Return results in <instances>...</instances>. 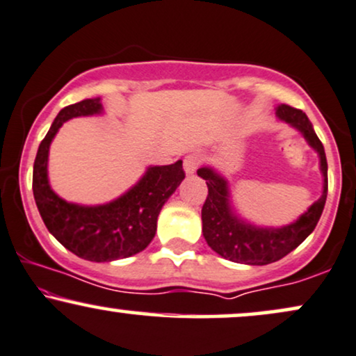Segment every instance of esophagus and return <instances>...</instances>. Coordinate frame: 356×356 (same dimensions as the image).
Wrapping results in <instances>:
<instances>
[{
  "label": "esophagus",
  "instance_id": "1",
  "mask_svg": "<svg viewBox=\"0 0 356 356\" xmlns=\"http://www.w3.org/2000/svg\"><path fill=\"white\" fill-rule=\"evenodd\" d=\"M200 162V157L199 154H189V156H186V159H184V170H186V174H194L197 170V165H199Z\"/></svg>",
  "mask_w": 356,
  "mask_h": 356
}]
</instances>
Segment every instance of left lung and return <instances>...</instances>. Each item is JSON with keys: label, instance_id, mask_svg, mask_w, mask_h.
Returning a JSON list of instances; mask_svg holds the SVG:
<instances>
[{"label": "left lung", "instance_id": "obj_1", "mask_svg": "<svg viewBox=\"0 0 356 356\" xmlns=\"http://www.w3.org/2000/svg\"><path fill=\"white\" fill-rule=\"evenodd\" d=\"M275 114L280 121L300 132L308 145L318 154L320 170L323 177L322 195L292 224L282 227L254 225L235 211L229 181L224 175L211 165L200 167L197 175L202 177L209 187L207 199L202 207L204 238L213 252L230 262L267 265L284 259L314 232L323 212L328 192V164L323 144L320 143L314 126L303 111L290 108L286 104H278Z\"/></svg>", "mask_w": 356, "mask_h": 356}]
</instances>
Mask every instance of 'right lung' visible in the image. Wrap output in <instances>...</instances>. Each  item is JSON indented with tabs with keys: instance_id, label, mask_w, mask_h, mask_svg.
<instances>
[{
	"instance_id": "obj_1",
	"label": "right lung",
	"mask_w": 356,
	"mask_h": 356,
	"mask_svg": "<svg viewBox=\"0 0 356 356\" xmlns=\"http://www.w3.org/2000/svg\"><path fill=\"white\" fill-rule=\"evenodd\" d=\"M102 111L99 97L59 111L41 140L33 167L34 200L49 234L89 262H113L143 252L156 235L162 205L186 177L182 161H177L170 165H149L129 191L108 204L81 205L59 197L48 179L49 145L66 121L102 114Z\"/></svg>"
}]
</instances>
